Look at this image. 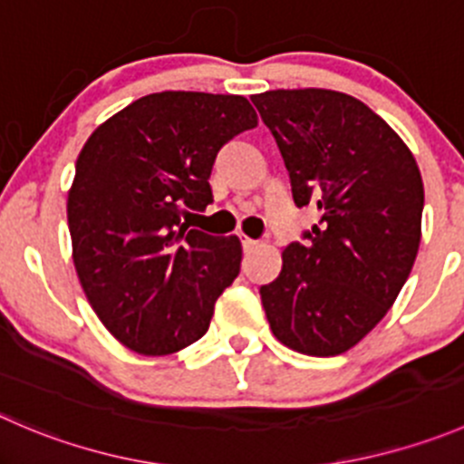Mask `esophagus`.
<instances>
[{
    "mask_svg": "<svg viewBox=\"0 0 464 464\" xmlns=\"http://www.w3.org/2000/svg\"><path fill=\"white\" fill-rule=\"evenodd\" d=\"M258 245H260L258 240H251V237L242 236V249H245V251H254Z\"/></svg>",
    "mask_w": 464,
    "mask_h": 464,
    "instance_id": "esophagus-1",
    "label": "esophagus"
}]
</instances>
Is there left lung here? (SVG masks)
<instances>
[{"instance_id":"left-lung-1","label":"left lung","mask_w":464,"mask_h":464,"mask_svg":"<svg viewBox=\"0 0 464 464\" xmlns=\"http://www.w3.org/2000/svg\"><path fill=\"white\" fill-rule=\"evenodd\" d=\"M251 102L281 150L295 204L322 213L260 287L269 328L305 356H337L385 317L415 265L420 168L390 124L352 94L267 90Z\"/></svg>"}]
</instances>
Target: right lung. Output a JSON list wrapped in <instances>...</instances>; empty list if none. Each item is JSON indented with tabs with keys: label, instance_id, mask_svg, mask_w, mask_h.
I'll list each match as a JSON object with an SVG mask.
<instances>
[{
	"label": "right lung",
	"instance_id": "right-lung-1",
	"mask_svg": "<svg viewBox=\"0 0 464 464\" xmlns=\"http://www.w3.org/2000/svg\"><path fill=\"white\" fill-rule=\"evenodd\" d=\"M258 115L240 94L154 92L99 124L67 192L72 258L103 326L131 352L199 340L240 274L237 236L190 228L213 201L218 151Z\"/></svg>",
	"mask_w": 464,
	"mask_h": 464
}]
</instances>
